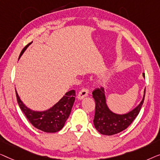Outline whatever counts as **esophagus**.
<instances>
[{
  "label": "esophagus",
  "instance_id": "esophagus-1",
  "mask_svg": "<svg viewBox=\"0 0 160 160\" xmlns=\"http://www.w3.org/2000/svg\"><path fill=\"white\" fill-rule=\"evenodd\" d=\"M88 90L87 88L82 89L79 92V93H78V99H80V100L82 99V98L86 97V96H88Z\"/></svg>",
  "mask_w": 160,
  "mask_h": 160
}]
</instances>
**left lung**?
Wrapping results in <instances>:
<instances>
[{"label":"left lung","mask_w":160,"mask_h":160,"mask_svg":"<svg viewBox=\"0 0 160 160\" xmlns=\"http://www.w3.org/2000/svg\"><path fill=\"white\" fill-rule=\"evenodd\" d=\"M145 78L144 73H143ZM145 91L143 99L141 103L134 108L132 111L124 114L114 113L109 109L107 104L104 88L102 87L97 88L93 91V98L95 100V116H94L93 124L96 129L101 134L112 136L125 130L132 122L142 107L145 97Z\"/></svg>","instance_id":"left-lung-1"}]
</instances>
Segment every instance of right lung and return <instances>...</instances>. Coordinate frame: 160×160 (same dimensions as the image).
<instances>
[{"label": "right lung", "instance_id": "obj_1", "mask_svg": "<svg viewBox=\"0 0 160 160\" xmlns=\"http://www.w3.org/2000/svg\"><path fill=\"white\" fill-rule=\"evenodd\" d=\"M31 43L32 42H30L22 49L19 58ZM16 95L20 109L31 124L38 129L46 132H56L62 129L70 114L75 100V90H71L67 92L65 95L50 109L46 111L38 112L33 111L27 107L20 99L17 91Z\"/></svg>", "mask_w": 160, "mask_h": 160}]
</instances>
